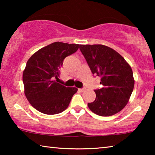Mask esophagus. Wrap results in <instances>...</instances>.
<instances>
[{
  "instance_id": "1",
  "label": "esophagus",
  "mask_w": 155,
  "mask_h": 155,
  "mask_svg": "<svg viewBox=\"0 0 155 155\" xmlns=\"http://www.w3.org/2000/svg\"><path fill=\"white\" fill-rule=\"evenodd\" d=\"M78 91H80L81 92H83V91H85V88H82V89H78Z\"/></svg>"
}]
</instances>
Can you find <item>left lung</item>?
I'll list each match as a JSON object with an SVG mask.
<instances>
[{
    "label": "left lung",
    "mask_w": 155,
    "mask_h": 155,
    "mask_svg": "<svg viewBox=\"0 0 155 155\" xmlns=\"http://www.w3.org/2000/svg\"><path fill=\"white\" fill-rule=\"evenodd\" d=\"M79 48L93 74L101 77L103 86L94 90L96 99L87 104L91 111L101 116H111L127 105L134 88L130 65L122 55L102 44L81 45Z\"/></svg>",
    "instance_id": "1"
}]
</instances>
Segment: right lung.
<instances>
[{"mask_svg": "<svg viewBox=\"0 0 155 155\" xmlns=\"http://www.w3.org/2000/svg\"><path fill=\"white\" fill-rule=\"evenodd\" d=\"M78 49V44L57 41L43 47L27 61L23 71L25 94L35 109L47 115L60 114L68 108L78 89L54 81L65 57Z\"/></svg>", "mask_w": 155, "mask_h": 155, "instance_id": "1", "label": "right lung"}]
</instances>
